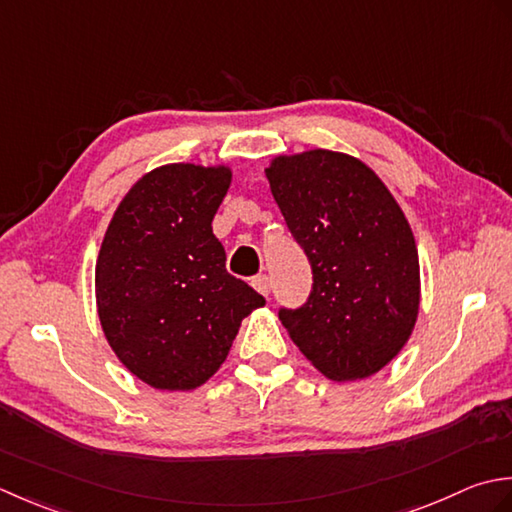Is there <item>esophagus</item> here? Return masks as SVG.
Segmentation results:
<instances>
[{"instance_id":"34e87169","label":"esophagus","mask_w":512,"mask_h":512,"mask_svg":"<svg viewBox=\"0 0 512 512\" xmlns=\"http://www.w3.org/2000/svg\"><path fill=\"white\" fill-rule=\"evenodd\" d=\"M252 287L258 291V294L269 296L271 280H269V276H254V278H252Z\"/></svg>"}]
</instances>
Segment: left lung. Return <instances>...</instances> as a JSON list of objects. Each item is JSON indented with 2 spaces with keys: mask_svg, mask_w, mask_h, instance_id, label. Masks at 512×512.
<instances>
[{
  "mask_svg": "<svg viewBox=\"0 0 512 512\" xmlns=\"http://www.w3.org/2000/svg\"><path fill=\"white\" fill-rule=\"evenodd\" d=\"M314 285L278 316L331 380H362L409 340L420 309V260L398 201L380 176L349 154L276 156L265 170Z\"/></svg>",
  "mask_w": 512,
  "mask_h": 512,
  "instance_id": "obj_1",
  "label": "left lung"
}]
</instances>
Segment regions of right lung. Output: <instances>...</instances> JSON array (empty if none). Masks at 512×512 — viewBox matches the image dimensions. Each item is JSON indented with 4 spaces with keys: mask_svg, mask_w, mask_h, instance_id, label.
<instances>
[{
    "mask_svg": "<svg viewBox=\"0 0 512 512\" xmlns=\"http://www.w3.org/2000/svg\"><path fill=\"white\" fill-rule=\"evenodd\" d=\"M225 165L172 163L123 196L103 236L95 287L103 333L125 369L161 391L201 387L265 298L225 269L212 221Z\"/></svg>",
    "mask_w": 512,
    "mask_h": 512,
    "instance_id": "add662e5",
    "label": "right lung"
}]
</instances>
